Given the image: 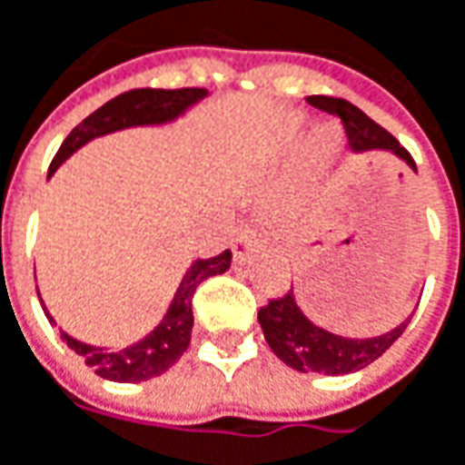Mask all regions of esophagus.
Instances as JSON below:
<instances>
[{
	"instance_id": "1",
	"label": "esophagus",
	"mask_w": 465,
	"mask_h": 465,
	"mask_svg": "<svg viewBox=\"0 0 465 465\" xmlns=\"http://www.w3.org/2000/svg\"><path fill=\"white\" fill-rule=\"evenodd\" d=\"M257 244H260L257 233L250 232V229H239V232L233 233V239H232L233 257H236V260H244V257L252 252Z\"/></svg>"
}]
</instances>
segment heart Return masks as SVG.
Returning a JSON list of instances; mask_svg holds the SVG:
<instances>
[{"instance_id": "heart-1", "label": "heart", "mask_w": 465, "mask_h": 465, "mask_svg": "<svg viewBox=\"0 0 465 465\" xmlns=\"http://www.w3.org/2000/svg\"><path fill=\"white\" fill-rule=\"evenodd\" d=\"M312 151L320 161H331L338 151V137L333 130H317L312 137Z\"/></svg>"}]
</instances>
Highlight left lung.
<instances>
[{"label":"left lung","instance_id":"left-lung-1","mask_svg":"<svg viewBox=\"0 0 465 465\" xmlns=\"http://www.w3.org/2000/svg\"><path fill=\"white\" fill-rule=\"evenodd\" d=\"M314 109L335 114L349 134V148L353 153L370 151H388L398 155L401 161L409 163V169L416 172L414 158L409 155L406 148L395 140L388 130H382L377 122H372L361 109L343 98H331V95H310L307 98ZM260 328L265 333V341L272 349V353L289 364L296 372H322V374H349L364 370L380 359L382 353L393 346L395 341L403 335L409 320H403L398 328L388 331L374 338H346V335L331 333L320 325H314L302 307L296 304L293 289L286 296L271 299L260 312Z\"/></svg>","mask_w":465,"mask_h":465}]
</instances>
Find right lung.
Here are the masks:
<instances>
[{"instance_id": "add662e5", "label": "right lung", "mask_w": 465, "mask_h": 465, "mask_svg": "<svg viewBox=\"0 0 465 465\" xmlns=\"http://www.w3.org/2000/svg\"><path fill=\"white\" fill-rule=\"evenodd\" d=\"M208 95L205 88H179V91H155V88H137V91L122 93L112 98L109 104H104L101 109H95L91 116H85L74 130L67 134V140L62 143V148L56 151L54 161L49 166V176L72 153H77L83 145H88L95 137L112 134L119 130H130V127H161V124H172L179 116L193 109L194 104H200ZM232 265V252L215 254L208 260H194L187 268L179 289L173 293L172 304L166 314L161 317V322L153 328L145 338H140L137 343H132L127 349H104V346H93L83 343L70 333L59 331L62 341L70 346L77 356L85 359V364L95 370L98 377L112 380V382H143L163 374L169 367H173L182 353L187 351L190 338H193V293L194 289L211 278L229 271ZM41 299V296H38ZM44 307V302H41ZM44 312L54 322L49 310L44 307Z\"/></svg>"}]
</instances>
